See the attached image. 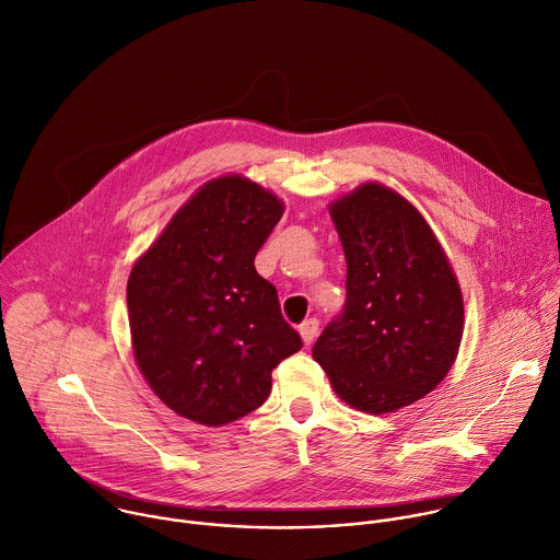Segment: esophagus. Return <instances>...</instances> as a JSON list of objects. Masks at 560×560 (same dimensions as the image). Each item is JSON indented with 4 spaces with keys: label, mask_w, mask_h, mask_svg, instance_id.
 Wrapping results in <instances>:
<instances>
[{
    "label": "esophagus",
    "mask_w": 560,
    "mask_h": 560,
    "mask_svg": "<svg viewBox=\"0 0 560 560\" xmlns=\"http://www.w3.org/2000/svg\"><path fill=\"white\" fill-rule=\"evenodd\" d=\"M299 334H301V338H303L305 345H312L314 338H316V334H318V320H316V318H307V320L299 327Z\"/></svg>",
    "instance_id": "esophagus-1"
}]
</instances>
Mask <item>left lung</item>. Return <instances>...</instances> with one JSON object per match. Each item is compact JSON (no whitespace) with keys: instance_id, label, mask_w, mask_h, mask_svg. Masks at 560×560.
Wrapping results in <instances>:
<instances>
[{"instance_id":"left-lung-1","label":"left lung","mask_w":560,"mask_h":560,"mask_svg":"<svg viewBox=\"0 0 560 560\" xmlns=\"http://www.w3.org/2000/svg\"><path fill=\"white\" fill-rule=\"evenodd\" d=\"M347 259V303L314 345L336 395L388 415L432 393L456 362L465 303L421 211L369 180L329 205Z\"/></svg>"}]
</instances>
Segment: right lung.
Returning a JSON list of instances; mask_svg holds the SVG:
<instances>
[{"label": "right lung", "instance_id": "obj_1", "mask_svg": "<svg viewBox=\"0 0 560 560\" xmlns=\"http://www.w3.org/2000/svg\"><path fill=\"white\" fill-rule=\"evenodd\" d=\"M283 209L242 174L211 178L130 270L135 362L183 419L220 428L246 417L268 399L272 369L303 347L253 264Z\"/></svg>", "mask_w": 560, "mask_h": 560}]
</instances>
